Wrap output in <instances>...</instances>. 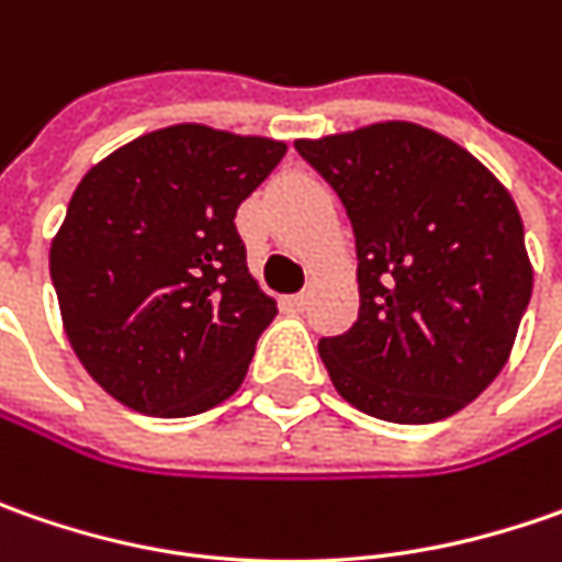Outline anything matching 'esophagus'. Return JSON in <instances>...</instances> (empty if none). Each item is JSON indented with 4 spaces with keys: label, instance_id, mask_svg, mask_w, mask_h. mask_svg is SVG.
Returning <instances> with one entry per match:
<instances>
[{
    "label": "esophagus",
    "instance_id": "1",
    "mask_svg": "<svg viewBox=\"0 0 562 562\" xmlns=\"http://www.w3.org/2000/svg\"><path fill=\"white\" fill-rule=\"evenodd\" d=\"M306 303H310V293H306V291H303V293H293V296H291V306H293V310H303Z\"/></svg>",
    "mask_w": 562,
    "mask_h": 562
}]
</instances>
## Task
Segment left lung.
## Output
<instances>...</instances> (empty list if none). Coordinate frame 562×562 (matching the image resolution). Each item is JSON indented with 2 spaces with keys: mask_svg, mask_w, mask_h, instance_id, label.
<instances>
[{
  "mask_svg": "<svg viewBox=\"0 0 562 562\" xmlns=\"http://www.w3.org/2000/svg\"><path fill=\"white\" fill-rule=\"evenodd\" d=\"M293 146L340 196L357 237L359 318L318 340L337 394L400 425L453 416L501 375L531 300L507 187L409 121Z\"/></svg>",
  "mask_w": 562,
  "mask_h": 562,
  "instance_id": "8db88e82",
  "label": "left lung"
}]
</instances>
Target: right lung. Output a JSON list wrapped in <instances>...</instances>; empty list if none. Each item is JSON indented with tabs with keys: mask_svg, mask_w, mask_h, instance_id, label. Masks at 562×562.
Wrapping results in <instances>:
<instances>
[{
	"mask_svg": "<svg viewBox=\"0 0 562 562\" xmlns=\"http://www.w3.org/2000/svg\"><path fill=\"white\" fill-rule=\"evenodd\" d=\"M284 153L269 137L175 124L77 184L49 274L77 359L119 403L181 419L240 387L278 306L249 274L234 215Z\"/></svg>",
	"mask_w": 562,
	"mask_h": 562,
	"instance_id": "1",
	"label": "right lung"
}]
</instances>
